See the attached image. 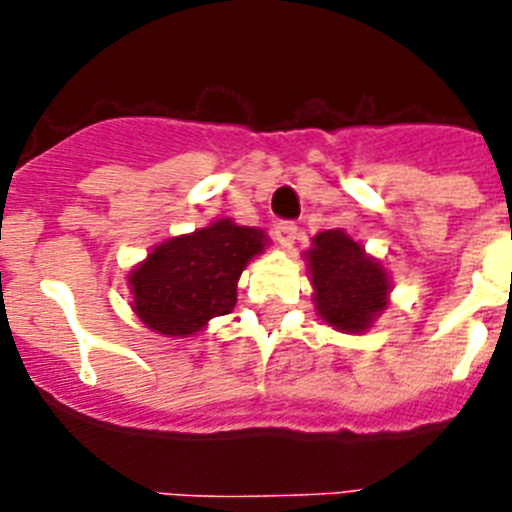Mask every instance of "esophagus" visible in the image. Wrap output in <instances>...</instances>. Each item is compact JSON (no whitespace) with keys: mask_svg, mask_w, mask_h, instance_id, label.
<instances>
[{"mask_svg":"<svg viewBox=\"0 0 512 512\" xmlns=\"http://www.w3.org/2000/svg\"><path fill=\"white\" fill-rule=\"evenodd\" d=\"M297 235H300V228H297V223H292V220H279V223L274 225V238H277L282 246H292V243L297 241Z\"/></svg>","mask_w":512,"mask_h":512,"instance_id":"esophagus-1","label":"esophagus"}]
</instances>
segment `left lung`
<instances>
[{
    "label": "left lung",
    "instance_id": "8db88e82",
    "mask_svg": "<svg viewBox=\"0 0 512 512\" xmlns=\"http://www.w3.org/2000/svg\"><path fill=\"white\" fill-rule=\"evenodd\" d=\"M320 318L346 333H361L387 307L390 282L382 266L343 230H325L307 251Z\"/></svg>",
    "mask_w": 512,
    "mask_h": 512
}]
</instances>
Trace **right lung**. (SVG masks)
<instances>
[{
	"mask_svg": "<svg viewBox=\"0 0 512 512\" xmlns=\"http://www.w3.org/2000/svg\"><path fill=\"white\" fill-rule=\"evenodd\" d=\"M264 243V230L230 220L161 243L130 274L135 315L161 336H192L233 310L238 277Z\"/></svg>",
	"mask_w": 512,
	"mask_h": 512,
	"instance_id": "add662e5",
	"label": "right lung"
}]
</instances>
